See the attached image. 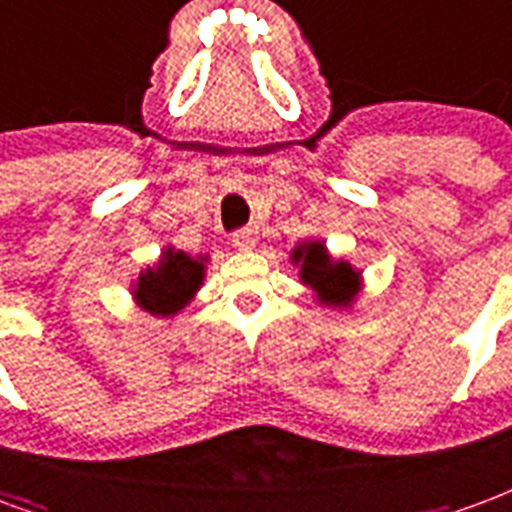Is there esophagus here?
<instances>
[{
	"label": "esophagus",
	"instance_id": "esophagus-1",
	"mask_svg": "<svg viewBox=\"0 0 512 512\" xmlns=\"http://www.w3.org/2000/svg\"><path fill=\"white\" fill-rule=\"evenodd\" d=\"M232 245L237 251H251L253 245H256V232H253V229H240V232H234Z\"/></svg>",
	"mask_w": 512,
	"mask_h": 512
}]
</instances>
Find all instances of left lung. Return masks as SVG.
<instances>
[{
	"instance_id": "obj_1",
	"label": "left lung",
	"mask_w": 512,
	"mask_h": 512,
	"mask_svg": "<svg viewBox=\"0 0 512 512\" xmlns=\"http://www.w3.org/2000/svg\"><path fill=\"white\" fill-rule=\"evenodd\" d=\"M291 261L299 264V278L313 288L324 305L348 307L359 291V272L348 261H334L321 240H307L291 251Z\"/></svg>"
}]
</instances>
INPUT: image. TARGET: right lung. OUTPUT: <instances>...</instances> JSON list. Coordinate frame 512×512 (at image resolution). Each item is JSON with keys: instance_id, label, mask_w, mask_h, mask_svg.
I'll return each mask as SVG.
<instances>
[{"instance_id": "obj_1", "label": "right lung", "mask_w": 512, "mask_h": 512, "mask_svg": "<svg viewBox=\"0 0 512 512\" xmlns=\"http://www.w3.org/2000/svg\"><path fill=\"white\" fill-rule=\"evenodd\" d=\"M205 256L191 259L188 253L164 248L156 267L140 272L134 299L151 315H175L191 302L205 280Z\"/></svg>"}]
</instances>
